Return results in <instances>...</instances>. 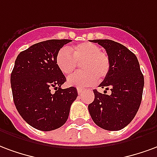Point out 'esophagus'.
I'll return each instance as SVG.
<instances>
[{"label": "esophagus", "mask_w": 157, "mask_h": 157, "mask_svg": "<svg viewBox=\"0 0 157 157\" xmlns=\"http://www.w3.org/2000/svg\"><path fill=\"white\" fill-rule=\"evenodd\" d=\"M77 91L78 93V94H82V92L83 91V89H80V88H77Z\"/></svg>", "instance_id": "1"}]
</instances>
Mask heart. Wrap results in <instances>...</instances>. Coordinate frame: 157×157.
<instances>
[{"instance_id":"heart-1","label":"heart","mask_w":157,"mask_h":157,"mask_svg":"<svg viewBox=\"0 0 157 157\" xmlns=\"http://www.w3.org/2000/svg\"><path fill=\"white\" fill-rule=\"evenodd\" d=\"M58 68L65 75L72 74L80 63V72L67 78L71 86L88 87L102 81L108 75L110 63L106 52L93 42H82L74 47L59 50L56 58Z\"/></svg>"}]
</instances>
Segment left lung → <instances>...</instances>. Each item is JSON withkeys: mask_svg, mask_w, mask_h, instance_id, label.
Instances as JSON below:
<instances>
[{"mask_svg": "<svg viewBox=\"0 0 157 157\" xmlns=\"http://www.w3.org/2000/svg\"><path fill=\"white\" fill-rule=\"evenodd\" d=\"M108 54L110 68L99 86L104 94L94 90V99L89 105L91 118L98 126L107 130H120L136 115L142 99L144 76L136 56L126 47L108 39L93 40ZM110 89L112 94H106Z\"/></svg>", "mask_w": 157, "mask_h": 157, "instance_id": "left-lung-1", "label": "left lung"}]
</instances>
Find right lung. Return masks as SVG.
Segmentation results:
<instances>
[{
	"label": "right lung",
	"instance_id": "right-lung-1",
	"mask_svg": "<svg viewBox=\"0 0 157 157\" xmlns=\"http://www.w3.org/2000/svg\"><path fill=\"white\" fill-rule=\"evenodd\" d=\"M68 39L38 42L21 52L11 74L13 100L18 113L31 126L50 131L66 123L76 88L61 89L66 78L58 68L57 54ZM56 91L52 93V88Z\"/></svg>",
	"mask_w": 157,
	"mask_h": 157
}]
</instances>
